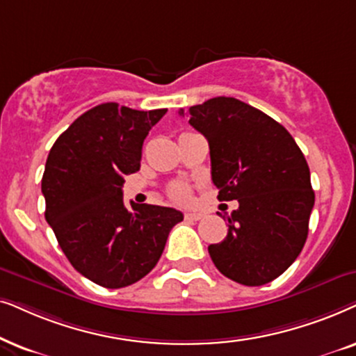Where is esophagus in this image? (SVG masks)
I'll list each match as a JSON object with an SVG mask.
<instances>
[{
    "instance_id": "34e87169",
    "label": "esophagus",
    "mask_w": 356,
    "mask_h": 356,
    "mask_svg": "<svg viewBox=\"0 0 356 356\" xmlns=\"http://www.w3.org/2000/svg\"><path fill=\"white\" fill-rule=\"evenodd\" d=\"M203 218V213L200 211H187L186 213V220H191V221H198Z\"/></svg>"
}]
</instances>
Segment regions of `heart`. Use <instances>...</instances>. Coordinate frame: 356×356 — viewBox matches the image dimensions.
I'll use <instances>...</instances> for the list:
<instances>
[{
    "label": "heart",
    "mask_w": 356,
    "mask_h": 356,
    "mask_svg": "<svg viewBox=\"0 0 356 356\" xmlns=\"http://www.w3.org/2000/svg\"><path fill=\"white\" fill-rule=\"evenodd\" d=\"M170 193H172V197L177 198V200H186L187 195H188L187 188L184 186H174L172 191H170Z\"/></svg>",
    "instance_id": "b5f03b06"
}]
</instances>
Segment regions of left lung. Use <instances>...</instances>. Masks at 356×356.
Segmentation results:
<instances>
[{"instance_id": "left-lung-1", "label": "left lung", "mask_w": 356, "mask_h": 356, "mask_svg": "<svg viewBox=\"0 0 356 356\" xmlns=\"http://www.w3.org/2000/svg\"><path fill=\"white\" fill-rule=\"evenodd\" d=\"M187 115L210 145L218 200L239 203L226 238L208 245L213 264L241 285H265L306 243L314 192L305 154L285 127L239 99H208Z\"/></svg>"}]
</instances>
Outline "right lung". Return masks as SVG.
Instances as JSON below:
<instances>
[{
  "mask_svg": "<svg viewBox=\"0 0 356 356\" xmlns=\"http://www.w3.org/2000/svg\"><path fill=\"white\" fill-rule=\"evenodd\" d=\"M165 112L101 104L76 118L47 158L45 220L70 264L104 288L148 275L184 220L174 208L123 205V177L140 170L143 141Z\"/></svg>",
  "mask_w": 356,
  "mask_h": 356,
  "instance_id": "right-lung-1",
  "label": "right lung"
}]
</instances>
